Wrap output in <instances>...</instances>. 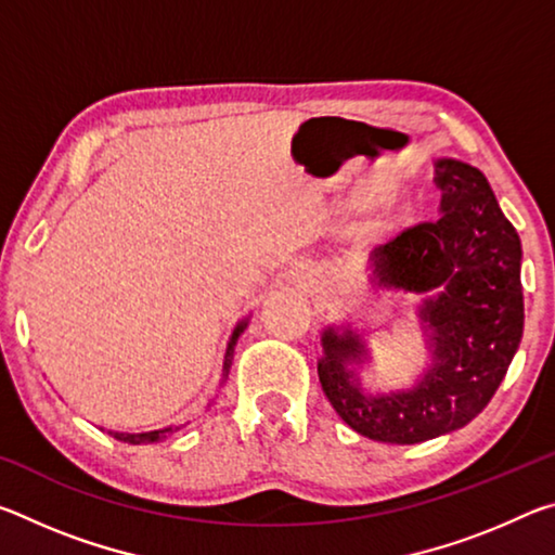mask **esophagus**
I'll return each mask as SVG.
<instances>
[{
  "mask_svg": "<svg viewBox=\"0 0 555 555\" xmlns=\"http://www.w3.org/2000/svg\"><path fill=\"white\" fill-rule=\"evenodd\" d=\"M288 279L294 281V284H304V281H306L304 271H298V269H291V271H288Z\"/></svg>",
  "mask_w": 555,
  "mask_h": 555,
  "instance_id": "esophagus-1",
  "label": "esophagus"
}]
</instances>
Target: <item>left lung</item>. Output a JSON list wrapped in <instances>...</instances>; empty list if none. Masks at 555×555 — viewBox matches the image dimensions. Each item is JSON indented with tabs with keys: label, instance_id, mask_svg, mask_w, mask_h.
I'll list each match as a JSON object with an SVG mask.
<instances>
[{
	"label": "left lung",
	"instance_id": "obj_1",
	"mask_svg": "<svg viewBox=\"0 0 555 555\" xmlns=\"http://www.w3.org/2000/svg\"><path fill=\"white\" fill-rule=\"evenodd\" d=\"M440 215L374 249L379 286L421 294L430 364L411 389L367 393L354 364L362 335L327 325L318 379L347 426L382 443L411 446L463 428L500 387L524 333L521 242L480 168L438 158Z\"/></svg>",
	"mask_w": 555,
	"mask_h": 555
}]
</instances>
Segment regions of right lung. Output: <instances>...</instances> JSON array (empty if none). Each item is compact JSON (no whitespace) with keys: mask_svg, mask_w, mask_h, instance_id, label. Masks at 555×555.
Wrapping results in <instances>:
<instances>
[{"mask_svg":"<svg viewBox=\"0 0 555 555\" xmlns=\"http://www.w3.org/2000/svg\"><path fill=\"white\" fill-rule=\"evenodd\" d=\"M244 327H247V318L244 321H240L237 325H234V331L230 335V343H228V350H224V360H222V382L228 379L230 374V367H232V357H234V345H237L240 335L244 333ZM220 382V384H222ZM185 424H178V426H168V428H158V430H149V434H115V430H109L112 436H115L117 440H125V443H131V446H142V443H158V440H164L168 436H173L181 430Z\"/></svg>","mask_w":555,"mask_h":555,"instance_id":"obj_1","label":"right lung"}]
</instances>
